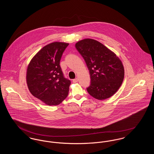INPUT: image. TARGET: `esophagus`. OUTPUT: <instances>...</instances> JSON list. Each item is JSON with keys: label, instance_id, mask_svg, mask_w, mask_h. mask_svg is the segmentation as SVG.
I'll use <instances>...</instances> for the list:
<instances>
[{"label": "esophagus", "instance_id": "34e87169", "mask_svg": "<svg viewBox=\"0 0 154 154\" xmlns=\"http://www.w3.org/2000/svg\"><path fill=\"white\" fill-rule=\"evenodd\" d=\"M78 79H74L73 80V82L74 83H76V82H78Z\"/></svg>", "mask_w": 154, "mask_h": 154}]
</instances>
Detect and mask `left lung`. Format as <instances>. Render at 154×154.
Returning <instances> with one entry per match:
<instances>
[{
  "mask_svg": "<svg viewBox=\"0 0 154 154\" xmlns=\"http://www.w3.org/2000/svg\"><path fill=\"white\" fill-rule=\"evenodd\" d=\"M75 48L85 61L91 77L89 94L98 100L116 94L124 79V68L120 59L107 47L92 38L78 42Z\"/></svg>",
  "mask_w": 154,
  "mask_h": 154,
  "instance_id": "left-lung-1",
  "label": "left lung"
}]
</instances>
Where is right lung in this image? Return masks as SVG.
<instances>
[{
  "mask_svg": "<svg viewBox=\"0 0 154 154\" xmlns=\"http://www.w3.org/2000/svg\"><path fill=\"white\" fill-rule=\"evenodd\" d=\"M69 43L53 42L43 47L33 57L26 71L30 92L48 106H57L68 95L70 81L64 77L59 65Z\"/></svg>",
  "mask_w": 154,
  "mask_h": 154,
  "instance_id": "add662e5",
  "label": "right lung"
}]
</instances>
